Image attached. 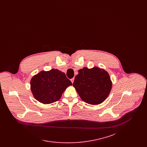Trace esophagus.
<instances>
[{
	"label": "esophagus",
	"instance_id": "34e87169",
	"mask_svg": "<svg viewBox=\"0 0 147 147\" xmlns=\"http://www.w3.org/2000/svg\"><path fill=\"white\" fill-rule=\"evenodd\" d=\"M70 80H71V83H72V84L73 83V82H74V78H72V79H70Z\"/></svg>",
	"mask_w": 147,
	"mask_h": 147
}]
</instances>
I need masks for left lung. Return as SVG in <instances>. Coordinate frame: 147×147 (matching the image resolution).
Here are the masks:
<instances>
[{
    "label": "left lung",
    "mask_w": 147,
    "mask_h": 147,
    "mask_svg": "<svg viewBox=\"0 0 147 147\" xmlns=\"http://www.w3.org/2000/svg\"><path fill=\"white\" fill-rule=\"evenodd\" d=\"M73 85L84 102L98 105L109 96L112 82L109 73L104 69L96 67L91 69L84 67L78 70Z\"/></svg>",
    "instance_id": "obj_1"
}]
</instances>
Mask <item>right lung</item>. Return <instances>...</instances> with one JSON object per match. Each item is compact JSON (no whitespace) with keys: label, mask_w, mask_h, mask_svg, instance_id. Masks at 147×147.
I'll list each match as a JSON object with an SVG mask.
<instances>
[{"label":"right lung","mask_w":147,"mask_h":147,"mask_svg":"<svg viewBox=\"0 0 147 147\" xmlns=\"http://www.w3.org/2000/svg\"><path fill=\"white\" fill-rule=\"evenodd\" d=\"M31 90L34 98L44 104L59 100L67 87L72 85L64 73L58 69L41 71L32 78Z\"/></svg>","instance_id":"right-lung-1"}]
</instances>
